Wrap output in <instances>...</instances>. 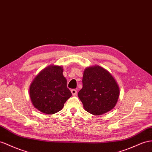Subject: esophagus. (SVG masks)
Wrapping results in <instances>:
<instances>
[{"label":"esophagus","mask_w":152,"mask_h":152,"mask_svg":"<svg viewBox=\"0 0 152 152\" xmlns=\"http://www.w3.org/2000/svg\"><path fill=\"white\" fill-rule=\"evenodd\" d=\"M71 93L72 96H76L77 94V91L76 90H75V89H72V90H71Z\"/></svg>","instance_id":"obj_1"}]
</instances>
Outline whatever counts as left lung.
I'll list each match as a JSON object with an SVG mask.
<instances>
[{
	"label": "left lung",
	"instance_id": "obj_1",
	"mask_svg": "<svg viewBox=\"0 0 152 152\" xmlns=\"http://www.w3.org/2000/svg\"><path fill=\"white\" fill-rule=\"evenodd\" d=\"M83 87L78 96L83 108L95 115H100L115 107L119 96V87L114 77L99 65L84 70Z\"/></svg>",
	"mask_w": 152,
	"mask_h": 152
}]
</instances>
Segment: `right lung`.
Here are the masks:
<instances>
[{"mask_svg":"<svg viewBox=\"0 0 152 152\" xmlns=\"http://www.w3.org/2000/svg\"><path fill=\"white\" fill-rule=\"evenodd\" d=\"M63 71L61 65H49L38 74L30 85L31 101L42 113L54 114L60 111L72 96Z\"/></svg>","mask_w":152,"mask_h":152,"instance_id":"add662e5","label":"right lung"}]
</instances>
